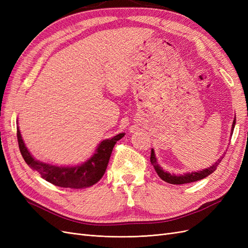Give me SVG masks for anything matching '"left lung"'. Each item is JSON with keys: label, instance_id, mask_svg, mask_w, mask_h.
<instances>
[{"label": "left lung", "instance_id": "obj_1", "mask_svg": "<svg viewBox=\"0 0 248 248\" xmlns=\"http://www.w3.org/2000/svg\"><path fill=\"white\" fill-rule=\"evenodd\" d=\"M236 125V117L234 118V121H232V129H231V137L232 134V131H234ZM222 159V157L217 160L214 164H212L210 168L204 169L202 170H198V171H191V172H185V174H180V175H176V174H170V172L164 170L159 164L157 162V158L155 156V152L154 149L151 150V157H150V160H151L152 166L154 167L157 175L160 177V179H162L163 181H166L170 184H175V185H180V184H186V183H191V182H196L199 181V180L204 179L206 177H208L210 174L216 170L217 166L220 163Z\"/></svg>", "mask_w": 248, "mask_h": 248}]
</instances>
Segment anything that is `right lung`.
Returning <instances> with one entry per match:
<instances>
[{
	"label": "right lung",
	"mask_w": 248,
	"mask_h": 248,
	"mask_svg": "<svg viewBox=\"0 0 248 248\" xmlns=\"http://www.w3.org/2000/svg\"><path fill=\"white\" fill-rule=\"evenodd\" d=\"M125 133H119L111 139L103 140L97 146L93 155L85 162L78 166H55L40 161L33 157L28 150L20 130L17 127V140L20 153L25 161L32 170L38 171L47 182L65 188H87L96 184L107 170L109 157L116 142L124 137Z\"/></svg>",
	"instance_id": "1"
}]
</instances>
